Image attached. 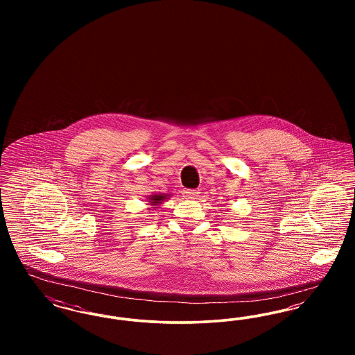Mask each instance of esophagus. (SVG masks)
Here are the masks:
<instances>
[{
    "mask_svg": "<svg viewBox=\"0 0 355 355\" xmlns=\"http://www.w3.org/2000/svg\"><path fill=\"white\" fill-rule=\"evenodd\" d=\"M184 197L187 200H197L200 197V191L194 190V189H189V190H184Z\"/></svg>",
    "mask_w": 355,
    "mask_h": 355,
    "instance_id": "esophagus-1",
    "label": "esophagus"
}]
</instances>
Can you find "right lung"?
<instances>
[{"label": "right lung", "instance_id": "add662e5", "mask_svg": "<svg viewBox=\"0 0 355 355\" xmlns=\"http://www.w3.org/2000/svg\"><path fill=\"white\" fill-rule=\"evenodd\" d=\"M171 194L168 193H158V194H152L148 197V202L150 205V210H155L161 203L165 202L169 198Z\"/></svg>", "mask_w": 355, "mask_h": 355}]
</instances>
